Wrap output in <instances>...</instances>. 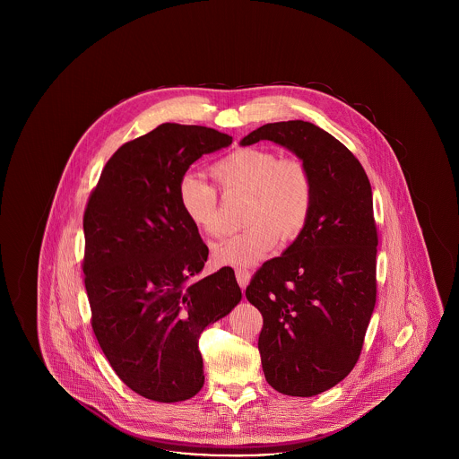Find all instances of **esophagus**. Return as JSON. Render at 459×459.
Instances as JSON below:
<instances>
[{
    "instance_id": "1",
    "label": "esophagus",
    "mask_w": 459,
    "mask_h": 459,
    "mask_svg": "<svg viewBox=\"0 0 459 459\" xmlns=\"http://www.w3.org/2000/svg\"><path fill=\"white\" fill-rule=\"evenodd\" d=\"M236 279H238V282H239L240 289H246V285L249 284L251 273H249L247 270L238 268V270H236Z\"/></svg>"
}]
</instances>
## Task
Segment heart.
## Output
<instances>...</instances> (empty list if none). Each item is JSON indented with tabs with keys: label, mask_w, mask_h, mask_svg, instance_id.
Returning a JSON list of instances; mask_svg holds the SVG:
<instances>
[{
	"label": "heart",
	"mask_w": 459,
	"mask_h": 459,
	"mask_svg": "<svg viewBox=\"0 0 459 459\" xmlns=\"http://www.w3.org/2000/svg\"><path fill=\"white\" fill-rule=\"evenodd\" d=\"M212 175L225 195H246L244 230L219 242L213 260L223 266L244 268L263 260L279 239H296L311 217L315 178L305 160L279 158L264 148H240L212 167ZM177 199L186 219L199 232L219 236V196L199 175L184 174Z\"/></svg>",
	"instance_id": "heart-1"
}]
</instances>
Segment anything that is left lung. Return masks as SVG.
I'll list each match as a JSON object with an SVG mask.
<instances>
[{
  "label": "left lung",
  "mask_w": 459,
  "mask_h": 459,
  "mask_svg": "<svg viewBox=\"0 0 459 459\" xmlns=\"http://www.w3.org/2000/svg\"><path fill=\"white\" fill-rule=\"evenodd\" d=\"M281 144L305 160L315 204L282 256L246 287L260 309L263 373L279 393L311 397L354 368L377 299V225L365 169L328 132L303 120L266 124L240 144Z\"/></svg>",
  "instance_id": "left-lung-1"
}]
</instances>
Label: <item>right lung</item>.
Returning a JSON list of instances; mask_svg holds the SVG:
<instances>
[{
    "mask_svg": "<svg viewBox=\"0 0 459 459\" xmlns=\"http://www.w3.org/2000/svg\"><path fill=\"white\" fill-rule=\"evenodd\" d=\"M227 134L161 124L120 146L84 212L91 325L111 368L134 393L177 403L203 384L201 332L242 298L229 266L193 281L208 258L177 199L180 177Z\"/></svg>",
    "mask_w": 459,
    "mask_h": 459,
    "instance_id": "right-lung-1",
    "label": "right lung"
}]
</instances>
